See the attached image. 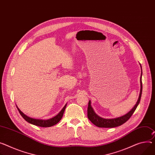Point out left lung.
Here are the masks:
<instances>
[{
  "label": "left lung",
  "mask_w": 155,
  "mask_h": 155,
  "mask_svg": "<svg viewBox=\"0 0 155 155\" xmlns=\"http://www.w3.org/2000/svg\"><path fill=\"white\" fill-rule=\"evenodd\" d=\"M141 76H142V70H141V74L140 76V87H140V96L137 102V104L134 107V108H132V109L129 112H128L125 115L120 117H117L115 118H104L99 117L95 113V112L94 111L91 105V101H89L88 104V107H87V117L89 119V120L96 126L98 127H101V128H113V127L120 126L124 124V123H125L134 113L138 105L140 103L141 97V93H142Z\"/></svg>",
  "instance_id": "left-lung-1"
}]
</instances>
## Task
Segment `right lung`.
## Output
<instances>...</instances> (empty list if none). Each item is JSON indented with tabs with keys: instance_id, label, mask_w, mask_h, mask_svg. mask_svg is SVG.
Wrapping results in <instances>:
<instances>
[{
	"instance_id": "right-lung-1",
	"label": "right lung",
	"mask_w": 155,
	"mask_h": 155,
	"mask_svg": "<svg viewBox=\"0 0 155 155\" xmlns=\"http://www.w3.org/2000/svg\"><path fill=\"white\" fill-rule=\"evenodd\" d=\"M66 104L64 105V107L62 109V110L59 112V113L56 115L55 117L50 118V119H48V120H42V119H35V118H33L31 117H28L27 115H26L25 114H23L18 108V107H17L18 110L20 113V114L21 115V117L25 119V120L33 125H37V126H39V127H50L51 126H53L54 125H56V124H58L59 121L61 120V119L63 117L64 110L66 109Z\"/></svg>"
}]
</instances>
